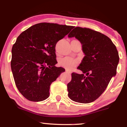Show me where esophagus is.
<instances>
[{"label":"esophagus","mask_w":127,"mask_h":127,"mask_svg":"<svg viewBox=\"0 0 127 127\" xmlns=\"http://www.w3.org/2000/svg\"><path fill=\"white\" fill-rule=\"evenodd\" d=\"M66 73H67V74H71V72L69 70H66Z\"/></svg>","instance_id":"34e87169"}]
</instances>
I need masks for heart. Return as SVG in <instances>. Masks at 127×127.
<instances>
[{"mask_svg":"<svg viewBox=\"0 0 127 127\" xmlns=\"http://www.w3.org/2000/svg\"><path fill=\"white\" fill-rule=\"evenodd\" d=\"M78 61L76 59L70 57H65L59 61V65L67 69H71L77 65Z\"/></svg>","mask_w":127,"mask_h":127,"instance_id":"1","label":"heart"}]
</instances>
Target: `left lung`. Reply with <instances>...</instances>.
<instances>
[{
    "mask_svg": "<svg viewBox=\"0 0 127 127\" xmlns=\"http://www.w3.org/2000/svg\"><path fill=\"white\" fill-rule=\"evenodd\" d=\"M82 44L85 56L77 69L83 74L72 73L67 85L70 99L88 103L98 99L116 74L119 62L117 48L107 36L87 28L76 27L68 34Z\"/></svg>",
    "mask_w": 127,
    "mask_h": 127,
    "instance_id": "left-lung-1",
    "label": "left lung"
}]
</instances>
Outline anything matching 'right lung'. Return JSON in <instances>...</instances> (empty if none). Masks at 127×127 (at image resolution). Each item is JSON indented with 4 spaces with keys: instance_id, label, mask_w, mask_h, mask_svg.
I'll list each match as a JSON object with an SVG mask.
<instances>
[{
    "instance_id": "right-lung-1",
    "label": "right lung",
    "mask_w": 127,
    "mask_h": 127,
    "mask_svg": "<svg viewBox=\"0 0 127 127\" xmlns=\"http://www.w3.org/2000/svg\"><path fill=\"white\" fill-rule=\"evenodd\" d=\"M73 28L41 22L17 37L11 50V67L18 91L28 100L40 102L49 97L50 85L65 71L55 66V45Z\"/></svg>"
}]
</instances>
